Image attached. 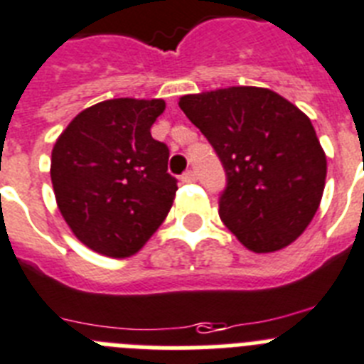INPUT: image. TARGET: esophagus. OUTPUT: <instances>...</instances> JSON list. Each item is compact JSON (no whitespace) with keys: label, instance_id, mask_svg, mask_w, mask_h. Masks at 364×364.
<instances>
[{"label":"esophagus","instance_id":"34e87169","mask_svg":"<svg viewBox=\"0 0 364 364\" xmlns=\"http://www.w3.org/2000/svg\"><path fill=\"white\" fill-rule=\"evenodd\" d=\"M181 181L183 183H196L198 181V176L194 170H188V172H185L181 176Z\"/></svg>","mask_w":364,"mask_h":364}]
</instances>
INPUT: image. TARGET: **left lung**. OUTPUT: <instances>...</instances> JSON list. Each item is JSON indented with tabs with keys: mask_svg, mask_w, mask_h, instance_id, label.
<instances>
[{
	"mask_svg": "<svg viewBox=\"0 0 364 364\" xmlns=\"http://www.w3.org/2000/svg\"><path fill=\"white\" fill-rule=\"evenodd\" d=\"M179 107L225 170L218 201L225 228L255 253L294 242L318 209L328 172L309 118L259 87L188 94Z\"/></svg>",
	"mask_w": 364,
	"mask_h": 364,
	"instance_id": "obj_1",
	"label": "left lung"
}]
</instances>
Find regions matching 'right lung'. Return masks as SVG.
<instances>
[{"label":"right lung","instance_id":"add662e5","mask_svg":"<svg viewBox=\"0 0 364 364\" xmlns=\"http://www.w3.org/2000/svg\"><path fill=\"white\" fill-rule=\"evenodd\" d=\"M164 109L163 100H107L79 112L53 146L60 215L85 246L107 257L139 252L172 207L170 149L149 133Z\"/></svg>","mask_w":364,"mask_h":364}]
</instances>
